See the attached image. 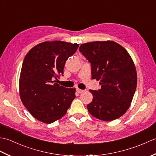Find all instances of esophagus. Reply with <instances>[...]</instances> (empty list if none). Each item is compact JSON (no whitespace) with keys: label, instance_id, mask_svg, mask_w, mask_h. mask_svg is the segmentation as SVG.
Masks as SVG:
<instances>
[{"label":"esophagus","instance_id":"obj_1","mask_svg":"<svg viewBox=\"0 0 156 156\" xmlns=\"http://www.w3.org/2000/svg\"><path fill=\"white\" fill-rule=\"evenodd\" d=\"M77 92H78V93H83V92H84V90H81V89L80 88H77Z\"/></svg>","mask_w":156,"mask_h":156}]
</instances>
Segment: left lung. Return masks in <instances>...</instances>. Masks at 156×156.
Returning <instances> with one entry per match:
<instances>
[{
    "instance_id": "8db88e82",
    "label": "left lung",
    "mask_w": 156,
    "mask_h": 156,
    "mask_svg": "<svg viewBox=\"0 0 156 156\" xmlns=\"http://www.w3.org/2000/svg\"><path fill=\"white\" fill-rule=\"evenodd\" d=\"M79 51L90 63L92 79L101 85L98 90H89L93 99L87 105L88 112L105 121L121 117L130 107L137 87V72L130 55L112 41L83 44Z\"/></svg>"
}]
</instances>
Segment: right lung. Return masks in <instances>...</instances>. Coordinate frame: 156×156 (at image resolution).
I'll return each instance as SVG.
<instances>
[{
    "mask_svg": "<svg viewBox=\"0 0 156 156\" xmlns=\"http://www.w3.org/2000/svg\"><path fill=\"white\" fill-rule=\"evenodd\" d=\"M79 44L45 41L30 49L23 62L19 94L23 104L37 120L50 124L64 117L75 98L76 88L55 83L66 62Z\"/></svg>",
    "mask_w": 156,
    "mask_h": 156,
    "instance_id": "right-lung-1",
    "label": "right lung"
}]
</instances>
